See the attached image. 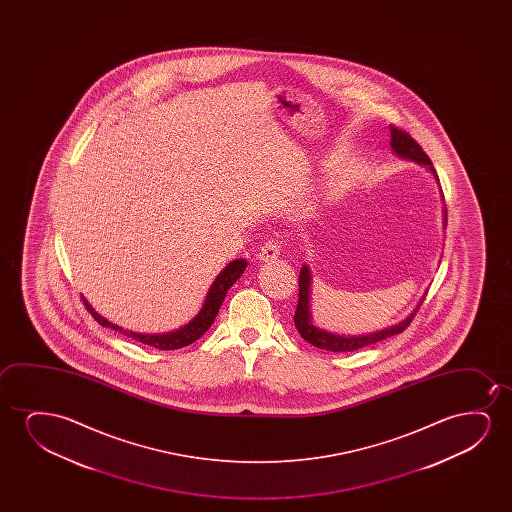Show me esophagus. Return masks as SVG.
Here are the masks:
<instances>
[{"instance_id": "esophagus-1", "label": "esophagus", "mask_w": 512, "mask_h": 512, "mask_svg": "<svg viewBox=\"0 0 512 512\" xmlns=\"http://www.w3.org/2000/svg\"><path fill=\"white\" fill-rule=\"evenodd\" d=\"M278 255H280V245L274 239H267L264 246L260 248L259 260L271 262V260L278 259Z\"/></svg>"}]
</instances>
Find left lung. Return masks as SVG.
<instances>
[{"instance_id":"8db88e82","label":"left lung","mask_w":512,"mask_h":512,"mask_svg":"<svg viewBox=\"0 0 512 512\" xmlns=\"http://www.w3.org/2000/svg\"><path fill=\"white\" fill-rule=\"evenodd\" d=\"M390 147H392L393 154L399 155L400 159L418 162L421 166H425L434 175L435 180L439 182V178L435 175L432 161L428 159V155L423 152V148L406 131L390 126ZM446 224H448V211H446V206H442V227L444 229H446ZM425 295H427V292L421 295L420 302L416 304V308L402 322L395 323V325L386 327V329L369 332V334L343 336V334L320 329V327H316L315 323H313V315H311V271L304 264L301 267V273H299V302H297V309H295L294 323L302 339L308 341L309 344H313L316 348H320V350L334 351V353L360 350V348H365V346L379 343V341H383L386 337L400 334L402 330L406 329L407 325L413 322L414 315H416L421 302L425 299Z\"/></svg>"}]
</instances>
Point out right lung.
Segmentation results:
<instances>
[{
    "label": "right lung",
    "mask_w": 512,
    "mask_h": 512,
    "mask_svg": "<svg viewBox=\"0 0 512 512\" xmlns=\"http://www.w3.org/2000/svg\"><path fill=\"white\" fill-rule=\"evenodd\" d=\"M246 266H248V262L245 259L231 260L211 283L210 290L204 297L201 311L187 325L171 330V332H164V334H141V332L122 329L119 325L108 322L105 316L99 315L98 311H94L85 297H82V301H84L85 308L89 309V313L94 316V320H98L99 325L124 332L127 337H133L140 343L154 346L157 350H180L183 346H189L197 341L206 330L210 329L211 323L215 322V318H217L218 309L224 302L227 290L239 280L241 274L245 273Z\"/></svg>",
    "instance_id": "obj_1"
}]
</instances>
